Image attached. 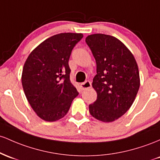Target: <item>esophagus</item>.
I'll return each mask as SVG.
<instances>
[{
    "instance_id": "obj_1",
    "label": "esophagus",
    "mask_w": 160,
    "mask_h": 160,
    "mask_svg": "<svg viewBox=\"0 0 160 160\" xmlns=\"http://www.w3.org/2000/svg\"><path fill=\"white\" fill-rule=\"evenodd\" d=\"M80 87L82 91H84V90H86L88 88H91V82H89V81H86V82H84V83L81 84Z\"/></svg>"
}]
</instances>
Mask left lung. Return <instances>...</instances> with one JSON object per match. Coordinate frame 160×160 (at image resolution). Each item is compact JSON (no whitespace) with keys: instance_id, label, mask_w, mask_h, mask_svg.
<instances>
[{"instance_id":"8db88e82","label":"left lung","mask_w":160,"mask_h":160,"mask_svg":"<svg viewBox=\"0 0 160 160\" xmlns=\"http://www.w3.org/2000/svg\"><path fill=\"white\" fill-rule=\"evenodd\" d=\"M97 64L92 82L96 101L89 105L93 117L104 122L118 119L132 107L140 87L135 59L127 47L113 36L94 34L85 38Z\"/></svg>"}]
</instances>
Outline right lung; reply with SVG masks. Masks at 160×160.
I'll use <instances>...</instances> for the list:
<instances>
[{"label": "right lung", "mask_w": 160, "mask_h": 160, "mask_svg": "<svg viewBox=\"0 0 160 160\" xmlns=\"http://www.w3.org/2000/svg\"><path fill=\"white\" fill-rule=\"evenodd\" d=\"M82 33H60L41 43L28 55L22 85L32 108L41 119L55 122L64 117L78 92L69 79V60Z\"/></svg>", "instance_id": "1"}]
</instances>
